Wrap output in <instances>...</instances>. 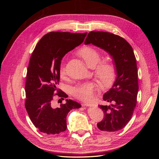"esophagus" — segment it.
I'll return each instance as SVG.
<instances>
[{
  "instance_id": "1",
  "label": "esophagus",
  "mask_w": 159,
  "mask_h": 159,
  "mask_svg": "<svg viewBox=\"0 0 159 159\" xmlns=\"http://www.w3.org/2000/svg\"><path fill=\"white\" fill-rule=\"evenodd\" d=\"M84 106H85V107H96L97 105H96L95 104H93V103H84L83 104Z\"/></svg>"
}]
</instances>
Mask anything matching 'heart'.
<instances>
[{"instance_id":"1","label":"heart","mask_w":159,"mask_h":159,"mask_svg":"<svg viewBox=\"0 0 159 159\" xmlns=\"http://www.w3.org/2000/svg\"><path fill=\"white\" fill-rule=\"evenodd\" d=\"M78 56L84 60L89 68L95 69V75L103 89H108L113 85L117 78V70L115 65L109 61L98 64L101 59L99 52L90 46H84L79 50ZM61 77L66 75V68L61 66L60 70ZM97 86L93 82H85L75 85L71 89V93L81 101L89 102L95 96Z\"/></svg>"}]
</instances>
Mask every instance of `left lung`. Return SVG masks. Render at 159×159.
<instances>
[{"mask_svg": "<svg viewBox=\"0 0 159 159\" xmlns=\"http://www.w3.org/2000/svg\"><path fill=\"white\" fill-rule=\"evenodd\" d=\"M84 43L100 48L112 57L117 78L103 97L111 105H99L105 117L97 125L105 133L119 131L131 119L137 103L138 74L133 50L124 38L107 32H90Z\"/></svg>", "mask_w": 159, "mask_h": 159, "instance_id": "left-lung-1", "label": "left lung"}]
</instances>
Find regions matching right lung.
<instances>
[{"label": "right lung", "mask_w": 159, "mask_h": 159, "mask_svg": "<svg viewBox=\"0 0 159 159\" xmlns=\"http://www.w3.org/2000/svg\"><path fill=\"white\" fill-rule=\"evenodd\" d=\"M86 35L87 32H51L41 38L32 52L26 74L25 107L40 132L56 134L65 131L67 115L72 109L81 107L74 101L66 99L65 104L56 107L53 100L55 95L63 99L68 97L57 88L61 61L84 42Z\"/></svg>", "instance_id": "obj_1"}]
</instances>
